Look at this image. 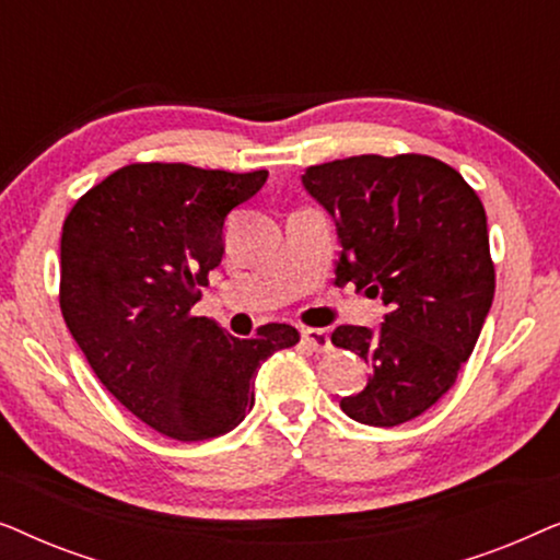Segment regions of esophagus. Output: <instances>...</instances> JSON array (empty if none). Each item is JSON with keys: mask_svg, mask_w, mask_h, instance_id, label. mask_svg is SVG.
<instances>
[{"mask_svg": "<svg viewBox=\"0 0 560 560\" xmlns=\"http://www.w3.org/2000/svg\"><path fill=\"white\" fill-rule=\"evenodd\" d=\"M303 343L313 351H328L331 349V339H328V331L324 328H303L301 331Z\"/></svg>", "mask_w": 560, "mask_h": 560, "instance_id": "34e87169", "label": "esophagus"}]
</instances>
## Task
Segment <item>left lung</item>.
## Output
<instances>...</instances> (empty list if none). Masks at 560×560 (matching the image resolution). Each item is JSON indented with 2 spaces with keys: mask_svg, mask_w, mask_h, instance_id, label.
<instances>
[{
  "mask_svg": "<svg viewBox=\"0 0 560 560\" xmlns=\"http://www.w3.org/2000/svg\"><path fill=\"white\" fill-rule=\"evenodd\" d=\"M303 186L336 221V285L354 282L387 305L377 331L331 334L372 366L341 410L364 425L408 423L454 387L492 308L485 206L462 173L416 152L311 165Z\"/></svg>",
  "mask_w": 560,
  "mask_h": 560,
  "instance_id": "left-lung-1",
  "label": "left lung"
}]
</instances>
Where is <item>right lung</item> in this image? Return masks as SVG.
<instances>
[{"label": "right lung", "mask_w": 560, "mask_h": 560, "mask_svg": "<svg viewBox=\"0 0 560 560\" xmlns=\"http://www.w3.org/2000/svg\"><path fill=\"white\" fill-rule=\"evenodd\" d=\"M267 171L135 163L86 190L60 236V313L102 385L175 441L229 433L255 405L259 364L301 334L267 324L236 339L194 316L224 255V221Z\"/></svg>", "instance_id": "obj_1"}]
</instances>
